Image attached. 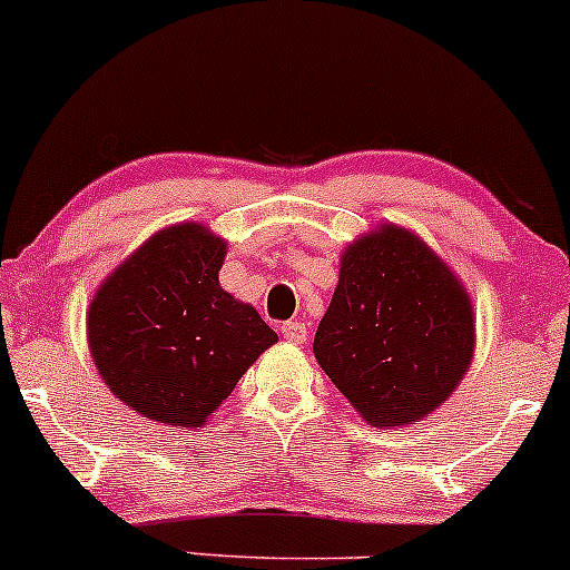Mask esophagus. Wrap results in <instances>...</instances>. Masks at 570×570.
<instances>
[{"label": "esophagus", "instance_id": "esophagus-1", "mask_svg": "<svg viewBox=\"0 0 570 570\" xmlns=\"http://www.w3.org/2000/svg\"><path fill=\"white\" fill-rule=\"evenodd\" d=\"M283 336L293 344H304L306 342V325L298 323V320H291V323L283 325Z\"/></svg>", "mask_w": 570, "mask_h": 570}]
</instances>
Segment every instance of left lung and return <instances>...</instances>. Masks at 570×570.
<instances>
[{
	"label": "left lung",
	"mask_w": 570,
	"mask_h": 570,
	"mask_svg": "<svg viewBox=\"0 0 570 570\" xmlns=\"http://www.w3.org/2000/svg\"><path fill=\"white\" fill-rule=\"evenodd\" d=\"M474 347L469 291L417 234L380 223L344 247L312 350L368 425H417L436 412Z\"/></svg>",
	"instance_id": "8db88e82"
}]
</instances>
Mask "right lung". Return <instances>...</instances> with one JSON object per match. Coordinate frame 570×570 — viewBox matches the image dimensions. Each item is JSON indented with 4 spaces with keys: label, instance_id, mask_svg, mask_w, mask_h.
Returning a JSON list of instances; mask_svg holds the SVG:
<instances>
[{
    "label": "right lung",
    "instance_id": "right-lung-1",
    "mask_svg": "<svg viewBox=\"0 0 570 570\" xmlns=\"http://www.w3.org/2000/svg\"><path fill=\"white\" fill-rule=\"evenodd\" d=\"M228 242L204 223L156 232L96 287L88 350L105 385L142 417L202 428L277 334L223 291Z\"/></svg>",
    "mask_w": 570,
    "mask_h": 570
}]
</instances>
